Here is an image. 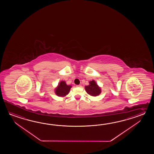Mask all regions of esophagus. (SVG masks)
<instances>
[{
  "label": "esophagus",
  "mask_w": 154,
  "mask_h": 154,
  "mask_svg": "<svg viewBox=\"0 0 154 154\" xmlns=\"http://www.w3.org/2000/svg\"><path fill=\"white\" fill-rule=\"evenodd\" d=\"M76 86L78 87V88H82V85H77Z\"/></svg>",
  "instance_id": "34e87169"
}]
</instances>
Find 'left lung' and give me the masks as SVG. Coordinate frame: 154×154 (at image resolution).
<instances>
[{
	"label": "left lung",
	"instance_id": "8db88e82",
	"mask_svg": "<svg viewBox=\"0 0 154 154\" xmlns=\"http://www.w3.org/2000/svg\"><path fill=\"white\" fill-rule=\"evenodd\" d=\"M85 88L87 93L92 96H97L101 92V88L96 84L95 80L89 82V85L85 86Z\"/></svg>",
	"mask_w": 154,
	"mask_h": 154
}]
</instances>
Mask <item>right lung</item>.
I'll return each mask as SVG.
<instances>
[{
	"label": "right lung",
	"instance_id": "1",
	"mask_svg": "<svg viewBox=\"0 0 154 154\" xmlns=\"http://www.w3.org/2000/svg\"><path fill=\"white\" fill-rule=\"evenodd\" d=\"M71 88V85H68L64 81H61L55 89V93L59 97H64L69 94Z\"/></svg>",
	"mask_w": 154,
	"mask_h": 154
}]
</instances>
